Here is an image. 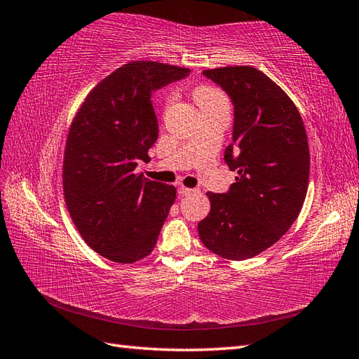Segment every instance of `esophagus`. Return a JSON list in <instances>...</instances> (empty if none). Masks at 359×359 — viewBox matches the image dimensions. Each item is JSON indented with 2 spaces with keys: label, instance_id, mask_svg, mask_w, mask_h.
Listing matches in <instances>:
<instances>
[{
  "label": "esophagus",
  "instance_id": "1",
  "mask_svg": "<svg viewBox=\"0 0 359 359\" xmlns=\"http://www.w3.org/2000/svg\"><path fill=\"white\" fill-rule=\"evenodd\" d=\"M191 193H194V189H193V188L179 187V194H180V196H188V194H191Z\"/></svg>",
  "mask_w": 359,
  "mask_h": 359
}]
</instances>
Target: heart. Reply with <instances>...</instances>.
<instances>
[{"instance_id": "heart-1", "label": "heart", "mask_w": 359, "mask_h": 359, "mask_svg": "<svg viewBox=\"0 0 359 359\" xmlns=\"http://www.w3.org/2000/svg\"><path fill=\"white\" fill-rule=\"evenodd\" d=\"M196 102L199 103V106L205 104H211V103H217V102H225L224 94L220 90L215 88H208V86H202L194 93Z\"/></svg>"}]
</instances>
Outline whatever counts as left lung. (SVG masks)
Instances as JSON below:
<instances>
[{"label":"left lung","instance_id":"1","mask_svg":"<svg viewBox=\"0 0 359 359\" xmlns=\"http://www.w3.org/2000/svg\"><path fill=\"white\" fill-rule=\"evenodd\" d=\"M202 74L233 103L224 160L238 177L228 191L207 193L211 210L197 230L212 253L243 261L278 242L299 216L310 172L307 134L294 103L256 67Z\"/></svg>","mask_w":359,"mask_h":359}]
</instances>
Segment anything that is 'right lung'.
I'll use <instances>...</instances> for the list:
<instances>
[{
	"mask_svg": "<svg viewBox=\"0 0 359 359\" xmlns=\"http://www.w3.org/2000/svg\"><path fill=\"white\" fill-rule=\"evenodd\" d=\"M156 62L118 67L90 90L67 135L63 188L83 239L98 255L131 264L148 256L175 188L135 174L158 137L154 90L189 75Z\"/></svg>",
	"mask_w": 359,
	"mask_h": 359,
	"instance_id": "right-lung-1",
	"label": "right lung"
}]
</instances>
